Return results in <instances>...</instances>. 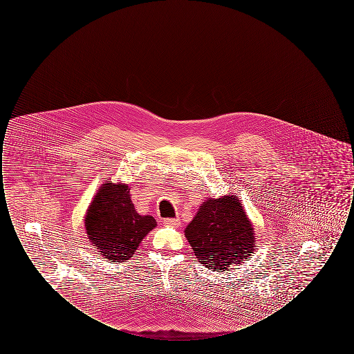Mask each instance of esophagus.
<instances>
[{
	"label": "esophagus",
	"instance_id": "34e87169",
	"mask_svg": "<svg viewBox=\"0 0 354 354\" xmlns=\"http://www.w3.org/2000/svg\"><path fill=\"white\" fill-rule=\"evenodd\" d=\"M163 223H165L166 225L176 227V225H179V224H180V220H179V218H167V219L163 220Z\"/></svg>",
	"mask_w": 354,
	"mask_h": 354
}]
</instances>
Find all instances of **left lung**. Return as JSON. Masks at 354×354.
Here are the masks:
<instances>
[{
  "instance_id": "obj_1",
  "label": "left lung",
  "mask_w": 354,
  "mask_h": 354,
  "mask_svg": "<svg viewBox=\"0 0 354 354\" xmlns=\"http://www.w3.org/2000/svg\"><path fill=\"white\" fill-rule=\"evenodd\" d=\"M185 237L205 268L225 270L254 250L252 224L236 196L203 203L185 228Z\"/></svg>"
}]
</instances>
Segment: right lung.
I'll use <instances>...</instances> for the list:
<instances>
[{"mask_svg": "<svg viewBox=\"0 0 354 354\" xmlns=\"http://www.w3.org/2000/svg\"><path fill=\"white\" fill-rule=\"evenodd\" d=\"M84 227L100 254L119 263L133 257L156 221L135 211L127 185L104 183L87 209Z\"/></svg>", "mask_w": 354, "mask_h": 354, "instance_id": "right-lung-1", "label": "right lung"}]
</instances>
